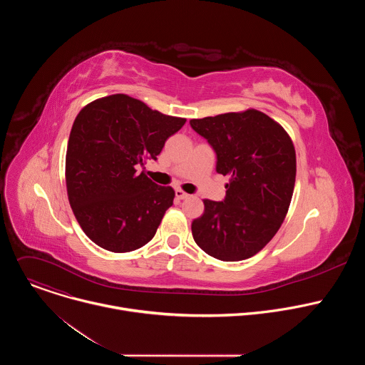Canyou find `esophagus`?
<instances>
[{
  "label": "esophagus",
  "instance_id": "34e87169",
  "mask_svg": "<svg viewBox=\"0 0 365 365\" xmlns=\"http://www.w3.org/2000/svg\"><path fill=\"white\" fill-rule=\"evenodd\" d=\"M176 197H178V199H187L189 195H187L186 192L180 190V189H176Z\"/></svg>",
  "mask_w": 365,
  "mask_h": 365
}]
</instances>
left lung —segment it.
Listing matches in <instances>:
<instances>
[{
	"instance_id": "8db88e82",
	"label": "left lung",
	"mask_w": 365,
	"mask_h": 365,
	"mask_svg": "<svg viewBox=\"0 0 365 365\" xmlns=\"http://www.w3.org/2000/svg\"><path fill=\"white\" fill-rule=\"evenodd\" d=\"M230 176L222 202L203 199L195 242L214 258L240 262L263 250L282 227L293 196L296 151L286 130L257 110L190 120Z\"/></svg>"
}]
</instances>
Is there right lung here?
Wrapping results in <instances>:
<instances>
[{"instance_id": "obj_1", "label": "right lung", "mask_w": 365, "mask_h": 365, "mask_svg": "<svg viewBox=\"0 0 365 365\" xmlns=\"http://www.w3.org/2000/svg\"><path fill=\"white\" fill-rule=\"evenodd\" d=\"M186 118L165 115L140 99L115 93L92 101L76 115L66 151L69 203L96 245L128 252L145 245L173 205L175 190L144 172Z\"/></svg>"}]
</instances>
